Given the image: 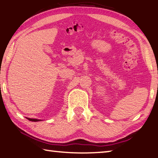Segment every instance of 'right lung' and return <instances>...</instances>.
<instances>
[{
	"mask_svg": "<svg viewBox=\"0 0 158 158\" xmlns=\"http://www.w3.org/2000/svg\"><path fill=\"white\" fill-rule=\"evenodd\" d=\"M27 119L29 120V121H34V122H37V121H40L41 120H39V119H35V118H27Z\"/></svg>",
	"mask_w": 158,
	"mask_h": 158,
	"instance_id": "right-lung-1",
	"label": "right lung"
}]
</instances>
